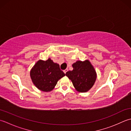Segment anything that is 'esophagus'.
Wrapping results in <instances>:
<instances>
[{"label": "esophagus", "instance_id": "esophagus-1", "mask_svg": "<svg viewBox=\"0 0 131 131\" xmlns=\"http://www.w3.org/2000/svg\"><path fill=\"white\" fill-rule=\"evenodd\" d=\"M67 71H68V69H65V70L63 71L64 73H66V72H67Z\"/></svg>", "mask_w": 131, "mask_h": 131}]
</instances>
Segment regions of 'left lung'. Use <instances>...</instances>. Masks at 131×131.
Instances as JSON below:
<instances>
[{"mask_svg":"<svg viewBox=\"0 0 131 131\" xmlns=\"http://www.w3.org/2000/svg\"><path fill=\"white\" fill-rule=\"evenodd\" d=\"M73 70L67 72L66 75L72 82L73 86L79 92L85 93L94 85L97 73L88 60L77 61L72 64Z\"/></svg>","mask_w":131,"mask_h":131,"instance_id":"obj_1","label":"left lung"}]
</instances>
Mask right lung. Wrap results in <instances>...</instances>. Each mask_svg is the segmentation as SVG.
<instances>
[{"label": "right lung", "instance_id": "add662e5", "mask_svg": "<svg viewBox=\"0 0 131 131\" xmlns=\"http://www.w3.org/2000/svg\"><path fill=\"white\" fill-rule=\"evenodd\" d=\"M30 75L34 85L40 90L50 92L59 80L66 75L57 63L49 58L46 61L39 60L31 68Z\"/></svg>", "mask_w": 131, "mask_h": 131}]
</instances>
